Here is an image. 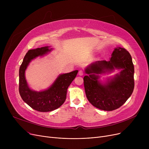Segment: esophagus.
Listing matches in <instances>:
<instances>
[{
  "instance_id": "34e87169",
  "label": "esophagus",
  "mask_w": 149,
  "mask_h": 149,
  "mask_svg": "<svg viewBox=\"0 0 149 149\" xmlns=\"http://www.w3.org/2000/svg\"><path fill=\"white\" fill-rule=\"evenodd\" d=\"M83 74H84V73H83V70H80L79 72V75L80 76H82V75H83Z\"/></svg>"
}]
</instances>
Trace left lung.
Listing matches in <instances>:
<instances>
[{"label": "left lung", "mask_w": 149, "mask_h": 149, "mask_svg": "<svg viewBox=\"0 0 149 149\" xmlns=\"http://www.w3.org/2000/svg\"><path fill=\"white\" fill-rule=\"evenodd\" d=\"M122 70L104 84L100 83L98 74ZM83 78L86 95L89 102L101 110L112 111L120 107L130 97L134 89V66L129 52L124 48H115L109 61L93 62L85 69Z\"/></svg>", "instance_id": "obj_1"}]
</instances>
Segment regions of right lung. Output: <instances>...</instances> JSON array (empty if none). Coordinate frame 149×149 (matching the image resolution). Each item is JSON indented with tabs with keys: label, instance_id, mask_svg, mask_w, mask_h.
Instances as JSON below:
<instances>
[{
	"label": "right lung",
	"instance_id": "add662e5",
	"mask_svg": "<svg viewBox=\"0 0 149 149\" xmlns=\"http://www.w3.org/2000/svg\"><path fill=\"white\" fill-rule=\"evenodd\" d=\"M48 46L42 47L28 51L19 69V93L25 102L31 108L38 112H50L58 109L64 103L69 86L74 80L78 70L60 75L45 91L37 92L31 90L25 79V72L29 63L38 56H44L51 51Z\"/></svg>",
	"mask_w": 149,
	"mask_h": 149
}]
</instances>
